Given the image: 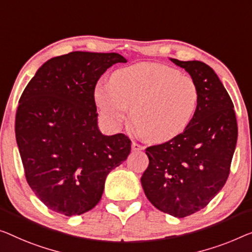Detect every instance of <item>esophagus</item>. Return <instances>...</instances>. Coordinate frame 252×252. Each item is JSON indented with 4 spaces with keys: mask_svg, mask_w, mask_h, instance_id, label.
<instances>
[{
    "mask_svg": "<svg viewBox=\"0 0 252 252\" xmlns=\"http://www.w3.org/2000/svg\"><path fill=\"white\" fill-rule=\"evenodd\" d=\"M131 148H132L133 152H140V150L144 149L141 145L137 144V142H132V145H131Z\"/></svg>",
    "mask_w": 252,
    "mask_h": 252,
    "instance_id": "1",
    "label": "esophagus"
}]
</instances>
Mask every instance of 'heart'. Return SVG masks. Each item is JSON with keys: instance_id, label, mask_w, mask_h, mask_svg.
I'll list each match as a JSON object with an SVG mask.
<instances>
[{"instance_id": "1", "label": "heart", "mask_w": 252, "mask_h": 252, "mask_svg": "<svg viewBox=\"0 0 252 252\" xmlns=\"http://www.w3.org/2000/svg\"><path fill=\"white\" fill-rule=\"evenodd\" d=\"M94 99L110 129L130 118L144 140L163 142L185 131L197 110L199 92L193 79L159 63H137L96 85Z\"/></svg>"}]
</instances>
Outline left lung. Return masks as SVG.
Segmentation results:
<instances>
[{
  "mask_svg": "<svg viewBox=\"0 0 252 252\" xmlns=\"http://www.w3.org/2000/svg\"><path fill=\"white\" fill-rule=\"evenodd\" d=\"M170 60L196 82L197 110L182 133L146 149L149 165L141 186L157 209L182 219L206 207L224 187L238 125L231 97L212 67L196 60Z\"/></svg>",
  "mask_w": 252,
  "mask_h": 252,
  "instance_id": "left-lung-1",
  "label": "left lung"
}]
</instances>
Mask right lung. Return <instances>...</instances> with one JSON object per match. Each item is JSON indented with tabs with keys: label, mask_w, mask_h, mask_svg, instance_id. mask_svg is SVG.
Returning <instances> with one entry per match:
<instances>
[{
	"label": "right lung",
	"mask_w": 252,
	"mask_h": 252,
	"mask_svg": "<svg viewBox=\"0 0 252 252\" xmlns=\"http://www.w3.org/2000/svg\"><path fill=\"white\" fill-rule=\"evenodd\" d=\"M118 53L71 52L37 70L19 99L16 139L29 187L48 208L81 215L102 198L105 180L131 152L126 134L105 136L94 89Z\"/></svg>",
	"instance_id": "obj_1"
}]
</instances>
